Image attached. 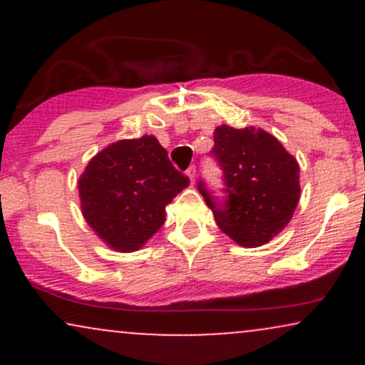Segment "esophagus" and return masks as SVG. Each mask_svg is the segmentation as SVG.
Instances as JSON below:
<instances>
[{
    "instance_id": "34e87169",
    "label": "esophagus",
    "mask_w": 365,
    "mask_h": 365,
    "mask_svg": "<svg viewBox=\"0 0 365 365\" xmlns=\"http://www.w3.org/2000/svg\"><path fill=\"white\" fill-rule=\"evenodd\" d=\"M187 177L190 178V183H192V185H194V183H195V177H197L195 166H190V168L187 170Z\"/></svg>"
}]
</instances>
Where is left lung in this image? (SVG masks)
Here are the masks:
<instances>
[{"mask_svg":"<svg viewBox=\"0 0 365 365\" xmlns=\"http://www.w3.org/2000/svg\"><path fill=\"white\" fill-rule=\"evenodd\" d=\"M225 173L226 200L221 209L202 182L199 190L221 232L247 249L261 247L290 223L300 200V166L283 144L262 128L215 130L212 149Z\"/></svg>","mask_w":365,"mask_h":365,"instance_id":"obj_1","label":"left lung"}]
</instances>
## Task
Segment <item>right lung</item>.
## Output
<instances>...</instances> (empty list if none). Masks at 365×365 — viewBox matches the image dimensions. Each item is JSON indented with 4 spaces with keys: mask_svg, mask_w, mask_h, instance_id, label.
<instances>
[{
    "mask_svg": "<svg viewBox=\"0 0 365 365\" xmlns=\"http://www.w3.org/2000/svg\"><path fill=\"white\" fill-rule=\"evenodd\" d=\"M83 220L110 249L133 252L166 220V206L190 180L173 168L154 135L116 140L78 178Z\"/></svg>",
    "mask_w": 365,
    "mask_h": 365,
    "instance_id": "obj_1",
    "label": "right lung"
}]
</instances>
